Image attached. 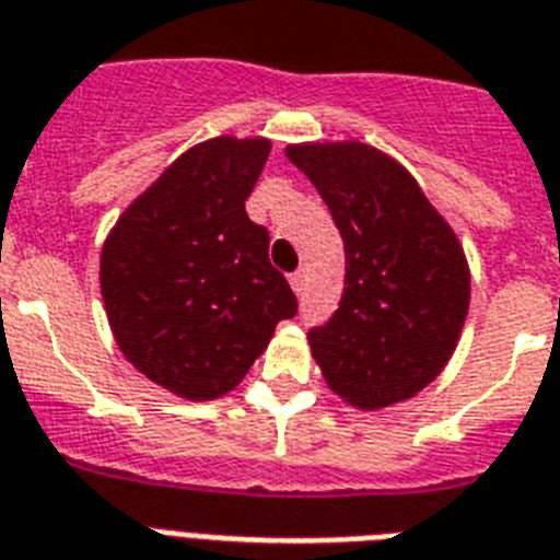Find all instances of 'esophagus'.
I'll return each instance as SVG.
<instances>
[{
  "label": "esophagus",
  "instance_id": "esophagus-1",
  "mask_svg": "<svg viewBox=\"0 0 560 560\" xmlns=\"http://www.w3.org/2000/svg\"><path fill=\"white\" fill-rule=\"evenodd\" d=\"M304 284H307V276H304V270H295L293 276H290V288H293L295 295L304 293Z\"/></svg>",
  "mask_w": 560,
  "mask_h": 560
}]
</instances>
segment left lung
Here are the masks:
<instances>
[{
  "instance_id": "1",
  "label": "left lung",
  "mask_w": 560,
  "mask_h": 560,
  "mask_svg": "<svg viewBox=\"0 0 560 560\" xmlns=\"http://www.w3.org/2000/svg\"><path fill=\"white\" fill-rule=\"evenodd\" d=\"M288 161L327 203L345 241V293L307 334L336 397L397 406L440 376L460 342L471 276L460 238L411 172L359 143H293Z\"/></svg>"
}]
</instances>
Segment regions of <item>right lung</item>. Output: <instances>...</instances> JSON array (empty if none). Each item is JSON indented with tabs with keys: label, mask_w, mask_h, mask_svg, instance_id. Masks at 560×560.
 <instances>
[{
	"label": "right lung",
	"mask_w": 560,
	"mask_h": 560,
	"mask_svg": "<svg viewBox=\"0 0 560 560\" xmlns=\"http://www.w3.org/2000/svg\"><path fill=\"white\" fill-rule=\"evenodd\" d=\"M270 140H203L126 207L100 253V293L120 353L175 397L230 394L295 316L270 233L244 201Z\"/></svg>",
	"instance_id": "obj_1"
}]
</instances>
